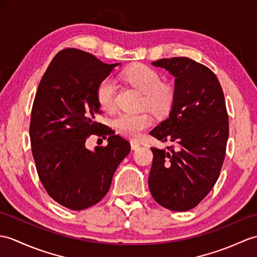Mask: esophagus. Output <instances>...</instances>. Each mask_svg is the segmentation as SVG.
I'll return each instance as SVG.
<instances>
[{"instance_id": "34e87169", "label": "esophagus", "mask_w": 257, "mask_h": 257, "mask_svg": "<svg viewBox=\"0 0 257 257\" xmlns=\"http://www.w3.org/2000/svg\"><path fill=\"white\" fill-rule=\"evenodd\" d=\"M130 145H131V148H133L134 150H136V149H138L141 146V143L139 141H137V140H131Z\"/></svg>"}]
</instances>
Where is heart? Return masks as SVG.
Here are the masks:
<instances>
[{"label": "heart", "mask_w": 257, "mask_h": 257, "mask_svg": "<svg viewBox=\"0 0 257 257\" xmlns=\"http://www.w3.org/2000/svg\"><path fill=\"white\" fill-rule=\"evenodd\" d=\"M121 79L131 86L143 93L142 105L157 114H163L169 109L172 101V89L160 83L159 74L151 68L136 64L122 71ZM97 101L101 109L112 111L115 109L116 86L109 77L99 83L96 91ZM152 123V117L147 111L121 112L114 119V127L119 134L129 138L138 137Z\"/></svg>", "instance_id": "1"}]
</instances>
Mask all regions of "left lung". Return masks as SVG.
Segmentation results:
<instances>
[{
    "label": "left lung",
    "mask_w": 257,
    "mask_h": 257,
    "mask_svg": "<svg viewBox=\"0 0 257 257\" xmlns=\"http://www.w3.org/2000/svg\"><path fill=\"white\" fill-rule=\"evenodd\" d=\"M175 77L169 117L150 135L166 149L151 148L149 188L158 204L187 211L216 184L225 157L229 117L222 87L212 71L186 57L152 62Z\"/></svg>",
    "instance_id": "left-lung-1"
}]
</instances>
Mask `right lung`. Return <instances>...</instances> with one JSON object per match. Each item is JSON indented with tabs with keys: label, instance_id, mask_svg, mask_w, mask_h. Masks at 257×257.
<instances>
[{
	"label": "right lung",
	"instance_id": "obj_1",
	"mask_svg": "<svg viewBox=\"0 0 257 257\" xmlns=\"http://www.w3.org/2000/svg\"><path fill=\"white\" fill-rule=\"evenodd\" d=\"M118 64L67 48L52 59L36 92L29 127L36 169L48 195L71 210L103 199L130 152L127 140L96 121L97 87ZM91 134L108 136L109 143L89 152L85 141Z\"/></svg>",
	"mask_w": 257,
	"mask_h": 257
}]
</instances>
